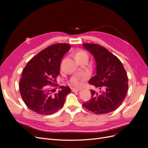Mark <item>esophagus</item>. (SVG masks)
<instances>
[{"label":"esophagus","mask_w":148,"mask_h":148,"mask_svg":"<svg viewBox=\"0 0 148 148\" xmlns=\"http://www.w3.org/2000/svg\"><path fill=\"white\" fill-rule=\"evenodd\" d=\"M71 91L73 92H78L79 91H80V89L77 88H71Z\"/></svg>","instance_id":"obj_1"}]
</instances>
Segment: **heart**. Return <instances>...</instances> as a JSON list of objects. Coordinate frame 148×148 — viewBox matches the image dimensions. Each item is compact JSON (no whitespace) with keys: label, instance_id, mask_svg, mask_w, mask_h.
<instances>
[{"label":"heart","instance_id":"heart-1","mask_svg":"<svg viewBox=\"0 0 148 148\" xmlns=\"http://www.w3.org/2000/svg\"><path fill=\"white\" fill-rule=\"evenodd\" d=\"M75 57L76 60L78 62L83 59H88V56L87 53L85 51L82 50H78L77 51H76L75 53ZM79 82L80 77H78V76H74L71 79V83L74 85V86H78L80 83Z\"/></svg>","mask_w":148,"mask_h":148}]
</instances>
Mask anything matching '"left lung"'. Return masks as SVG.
<instances>
[{
  "label": "left lung",
  "mask_w": 148,
  "mask_h": 148,
  "mask_svg": "<svg viewBox=\"0 0 148 148\" xmlns=\"http://www.w3.org/2000/svg\"><path fill=\"white\" fill-rule=\"evenodd\" d=\"M96 62V75L89 83L99 89H91V98L83 106L96 114H104L117 109L128 90V77L122 62L107 49L99 44H83Z\"/></svg>",
  "instance_id": "8db88e82"
}]
</instances>
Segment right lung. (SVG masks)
I'll return each instance as SVG.
<instances>
[{"label": "right lung", "instance_id": "1", "mask_svg": "<svg viewBox=\"0 0 148 148\" xmlns=\"http://www.w3.org/2000/svg\"><path fill=\"white\" fill-rule=\"evenodd\" d=\"M71 47L56 44L41 51L30 60L22 72L19 88L22 99L28 108L38 114L52 115L63 107L65 97L71 92L69 86L60 90L51 88L59 74L62 58Z\"/></svg>", "mask_w": 148, "mask_h": 148}]
</instances>
